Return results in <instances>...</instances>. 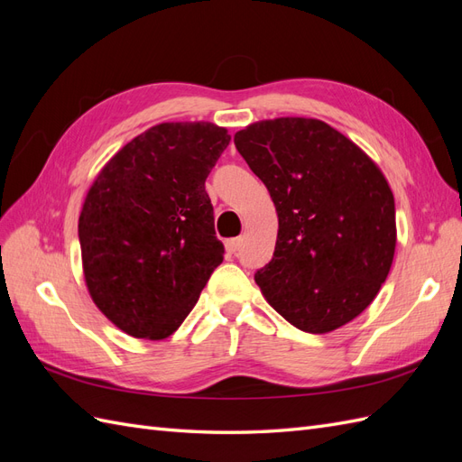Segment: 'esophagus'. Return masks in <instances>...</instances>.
Returning a JSON list of instances; mask_svg holds the SVG:
<instances>
[{"instance_id": "esophagus-1", "label": "esophagus", "mask_w": 462, "mask_h": 462, "mask_svg": "<svg viewBox=\"0 0 462 462\" xmlns=\"http://www.w3.org/2000/svg\"><path fill=\"white\" fill-rule=\"evenodd\" d=\"M226 248H227L229 254H236V250L241 248V239H229V241L226 243Z\"/></svg>"}]
</instances>
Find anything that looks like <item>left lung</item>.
I'll list each match as a JSON object with an SVG mask.
<instances>
[{"mask_svg":"<svg viewBox=\"0 0 462 462\" xmlns=\"http://www.w3.org/2000/svg\"><path fill=\"white\" fill-rule=\"evenodd\" d=\"M277 212L273 258L256 272L289 324L329 333L365 312L395 256V199L351 138L310 117H277L235 134Z\"/></svg>","mask_w":462,"mask_h":462,"instance_id":"1","label":"left lung"}]
</instances>
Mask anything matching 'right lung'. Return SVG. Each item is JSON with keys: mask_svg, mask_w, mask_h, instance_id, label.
<instances>
[{"mask_svg": "<svg viewBox=\"0 0 462 462\" xmlns=\"http://www.w3.org/2000/svg\"><path fill=\"white\" fill-rule=\"evenodd\" d=\"M229 141L208 121L153 125L87 192L79 217L85 282L97 310L133 337H170L223 262L204 183Z\"/></svg>", "mask_w": 462, "mask_h": 462, "instance_id": "right-lung-1", "label": "right lung"}]
</instances>
